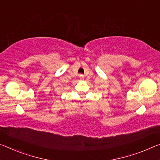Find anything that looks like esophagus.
I'll use <instances>...</instances> for the list:
<instances>
[{"label":"esophagus","instance_id":"34e87169","mask_svg":"<svg viewBox=\"0 0 160 160\" xmlns=\"http://www.w3.org/2000/svg\"><path fill=\"white\" fill-rule=\"evenodd\" d=\"M79 78H80L81 80H83V78H84V77H83V75L80 74V75H79Z\"/></svg>","mask_w":160,"mask_h":160}]
</instances>
